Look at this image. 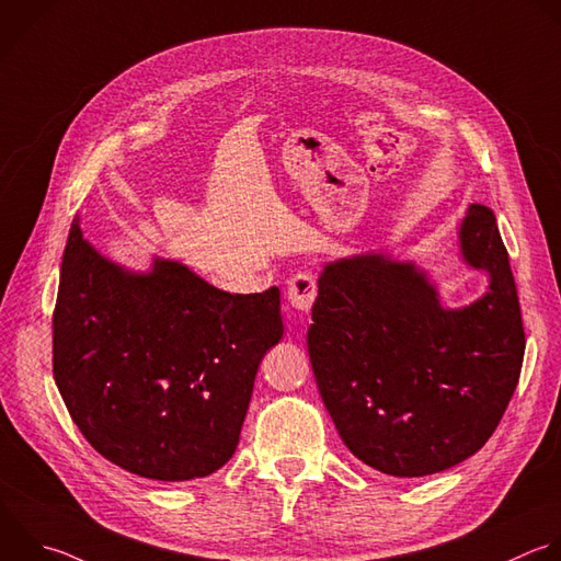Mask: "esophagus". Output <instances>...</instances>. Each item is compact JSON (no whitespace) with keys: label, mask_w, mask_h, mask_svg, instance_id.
Returning <instances> with one entry per match:
<instances>
[{"label":"esophagus","mask_w":561,"mask_h":561,"mask_svg":"<svg viewBox=\"0 0 561 561\" xmlns=\"http://www.w3.org/2000/svg\"><path fill=\"white\" fill-rule=\"evenodd\" d=\"M286 297L288 304L299 310V312H308L314 304L317 297V279L310 273H297L288 279V288H286Z\"/></svg>","instance_id":"1"}]
</instances>
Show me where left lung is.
<instances>
[{"mask_svg":"<svg viewBox=\"0 0 561 561\" xmlns=\"http://www.w3.org/2000/svg\"><path fill=\"white\" fill-rule=\"evenodd\" d=\"M469 266L489 293L445 310L410 262L365 253L319 277L308 354L345 447L397 478L445 471L495 432L519 381L524 325L495 216L471 205L460 227Z\"/></svg>","mask_w":561,"mask_h":561,"instance_id":"1","label":"left lung"}]
</instances>
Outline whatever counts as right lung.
<instances>
[{
    "instance_id": "right-lung-1",
    "label": "right lung",
    "mask_w": 561,
    "mask_h": 561,
    "mask_svg": "<svg viewBox=\"0 0 561 561\" xmlns=\"http://www.w3.org/2000/svg\"><path fill=\"white\" fill-rule=\"evenodd\" d=\"M284 334L279 288L225 293L156 260L129 273L75 218L53 314V371L85 440L129 473L218 471L240 443L262 356Z\"/></svg>"
}]
</instances>
